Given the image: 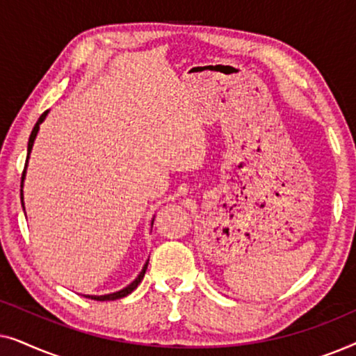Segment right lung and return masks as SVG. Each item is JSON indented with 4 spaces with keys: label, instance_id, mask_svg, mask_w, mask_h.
Returning <instances> with one entry per match:
<instances>
[{
    "label": "right lung",
    "instance_id": "add662e5",
    "mask_svg": "<svg viewBox=\"0 0 356 356\" xmlns=\"http://www.w3.org/2000/svg\"><path fill=\"white\" fill-rule=\"evenodd\" d=\"M48 113H50V110H47L45 113H42V116H40V118H38L35 126H33V129H32V133H31V138H29V144H27V160H26V167H24V173H22V179H21V202H22L24 213H26V206H24V191H22V188H24V179H26V172H27L29 159H31V152H32L33 143H35V138H37V134H38V129H40V124L43 123V121H45ZM152 225H154V218H152ZM147 264H149V261H145V264H144V267H143V270L139 272V275L136 277V279H134L133 282H131V284H129L128 286H124V289H121V290H118V291H113V293H106V295H84V296H86V298L97 300V301H111V300H120V298H123V296L129 295L131 291L138 289V285H139L140 282H143V279H144L145 270H147Z\"/></svg>",
    "mask_w": 356,
    "mask_h": 356
}]
</instances>
